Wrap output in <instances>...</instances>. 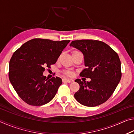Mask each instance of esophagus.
Listing matches in <instances>:
<instances>
[{"instance_id":"esophagus-1","label":"esophagus","mask_w":134,"mask_h":134,"mask_svg":"<svg viewBox=\"0 0 134 134\" xmlns=\"http://www.w3.org/2000/svg\"><path fill=\"white\" fill-rule=\"evenodd\" d=\"M63 82H67V83H72L73 82L74 80L72 79H63Z\"/></svg>"}]
</instances>
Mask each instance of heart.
I'll return each instance as SVG.
<instances>
[{
  "instance_id": "b5f03b06",
  "label": "heart",
  "mask_w": 134,
  "mask_h": 134,
  "mask_svg": "<svg viewBox=\"0 0 134 134\" xmlns=\"http://www.w3.org/2000/svg\"><path fill=\"white\" fill-rule=\"evenodd\" d=\"M65 74H66L67 76H71L73 75V72L71 71H65Z\"/></svg>"
}]
</instances>
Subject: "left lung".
<instances>
[{
	"label": "left lung",
	"mask_w": 134,
	"mask_h": 134,
	"mask_svg": "<svg viewBox=\"0 0 134 134\" xmlns=\"http://www.w3.org/2000/svg\"><path fill=\"white\" fill-rule=\"evenodd\" d=\"M70 47L83 54L86 69L81 77L91 79L90 81L75 80L80 89L74 97L81 105L94 107L107 100L116 89L121 79V61L118 54L100 41L81 40L72 41Z\"/></svg>",
	"instance_id": "obj_1"
}]
</instances>
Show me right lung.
Segmentation results:
<instances>
[{"mask_svg": "<svg viewBox=\"0 0 134 134\" xmlns=\"http://www.w3.org/2000/svg\"><path fill=\"white\" fill-rule=\"evenodd\" d=\"M70 41L35 38L13 53L9 62V78L25 102L32 106H42L55 96L62 84V79H47L43 72L46 68L55 64Z\"/></svg>", "mask_w": 134, "mask_h": 134, "instance_id": "obj_1", "label": "right lung"}]
</instances>
